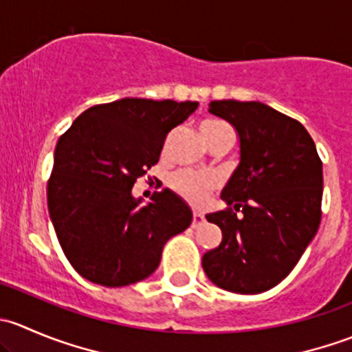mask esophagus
I'll use <instances>...</instances> for the list:
<instances>
[{"label":"esophagus","instance_id":"esophagus-1","mask_svg":"<svg viewBox=\"0 0 352 352\" xmlns=\"http://www.w3.org/2000/svg\"><path fill=\"white\" fill-rule=\"evenodd\" d=\"M204 223V214L201 212H194L192 214V228H199Z\"/></svg>","mask_w":352,"mask_h":352}]
</instances>
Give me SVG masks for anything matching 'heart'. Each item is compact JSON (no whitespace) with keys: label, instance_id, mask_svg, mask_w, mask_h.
Instances as JSON below:
<instances>
[{"label":"heart","instance_id":"1","mask_svg":"<svg viewBox=\"0 0 352 352\" xmlns=\"http://www.w3.org/2000/svg\"><path fill=\"white\" fill-rule=\"evenodd\" d=\"M201 133L209 148L223 140L233 141L232 129H230L228 124L221 122V120H204V122L201 124ZM214 187L216 180L212 179V177L199 175V173L187 172V170L175 173V175L170 179V189H172L177 196L182 197L184 201L190 202V204L194 206L202 204Z\"/></svg>","mask_w":352,"mask_h":352}]
</instances>
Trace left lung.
<instances>
[{
	"label": "left lung",
	"mask_w": 352,
	"mask_h": 352,
	"mask_svg": "<svg viewBox=\"0 0 352 352\" xmlns=\"http://www.w3.org/2000/svg\"><path fill=\"white\" fill-rule=\"evenodd\" d=\"M209 112L239 133L240 165L221 192L228 208L206 216L223 240L202 269L223 289L262 293L293 271L320 226L322 160L308 131L269 105L214 100Z\"/></svg>",
	"instance_id": "obj_1"
}]
</instances>
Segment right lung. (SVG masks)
<instances>
[{
  "instance_id": "obj_1",
  "label": "right lung",
  "mask_w": 352,
  "mask_h": 352,
  "mask_svg": "<svg viewBox=\"0 0 352 352\" xmlns=\"http://www.w3.org/2000/svg\"><path fill=\"white\" fill-rule=\"evenodd\" d=\"M197 102L120 98L94 105L59 138L47 208L74 271L107 287L143 281L192 211L172 190L141 206L131 189L158 163L163 143Z\"/></svg>"
}]
</instances>
